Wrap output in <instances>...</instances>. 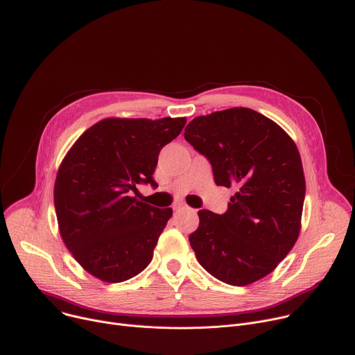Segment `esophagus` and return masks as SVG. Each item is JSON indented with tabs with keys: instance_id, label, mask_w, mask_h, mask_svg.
Here are the masks:
<instances>
[{
	"instance_id": "1",
	"label": "esophagus",
	"mask_w": 355,
	"mask_h": 355,
	"mask_svg": "<svg viewBox=\"0 0 355 355\" xmlns=\"http://www.w3.org/2000/svg\"><path fill=\"white\" fill-rule=\"evenodd\" d=\"M187 208V205L184 204V202H178V204H175L174 207H173V209H174V212L175 214H178V212H181L182 209H185Z\"/></svg>"
}]
</instances>
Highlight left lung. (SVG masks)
Wrapping results in <instances>:
<instances>
[{"mask_svg": "<svg viewBox=\"0 0 355 355\" xmlns=\"http://www.w3.org/2000/svg\"><path fill=\"white\" fill-rule=\"evenodd\" d=\"M184 137L209 159L216 185L236 188L225 214L198 211V230L189 235L198 262L232 286L268 276L302 228L306 181L295 141L246 107L198 116Z\"/></svg>", "mask_w": 355, "mask_h": 355, "instance_id": "8db88e82", "label": "left lung"}]
</instances>
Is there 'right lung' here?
<instances>
[{
    "label": "right lung",
    "instance_id": "obj_1",
    "mask_svg": "<svg viewBox=\"0 0 355 355\" xmlns=\"http://www.w3.org/2000/svg\"><path fill=\"white\" fill-rule=\"evenodd\" d=\"M185 117L98 121L75 141L59 166L53 202L63 243L76 262L106 283L143 272L173 215L133 197L153 178L158 154Z\"/></svg>",
    "mask_w": 355,
    "mask_h": 355
}]
</instances>
